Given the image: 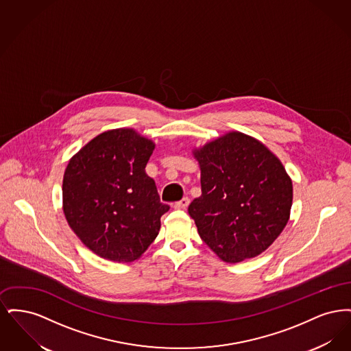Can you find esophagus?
<instances>
[{
  "label": "esophagus",
  "mask_w": 351,
  "mask_h": 351,
  "mask_svg": "<svg viewBox=\"0 0 351 351\" xmlns=\"http://www.w3.org/2000/svg\"><path fill=\"white\" fill-rule=\"evenodd\" d=\"M188 205H189V199L188 197H183L182 200L173 204V208H176V209H185Z\"/></svg>",
  "instance_id": "1"
}]
</instances>
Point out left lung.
I'll return each mask as SVG.
<instances>
[{
	"mask_svg": "<svg viewBox=\"0 0 351 351\" xmlns=\"http://www.w3.org/2000/svg\"><path fill=\"white\" fill-rule=\"evenodd\" d=\"M201 196L188 206L201 239L228 263L250 259L282 233L292 182L280 160L246 134H226L195 151Z\"/></svg>",
	"mask_w": 351,
	"mask_h": 351,
	"instance_id": "8db88e82",
	"label": "left lung"
}]
</instances>
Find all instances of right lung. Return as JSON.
<instances>
[{"label":"right lung","mask_w":351,"mask_h":351,"mask_svg":"<svg viewBox=\"0 0 351 351\" xmlns=\"http://www.w3.org/2000/svg\"><path fill=\"white\" fill-rule=\"evenodd\" d=\"M155 145L133 129L93 138L68 163L63 209L84 245L118 263L138 259L168 212L145 168Z\"/></svg>","instance_id":"add662e5"}]
</instances>
